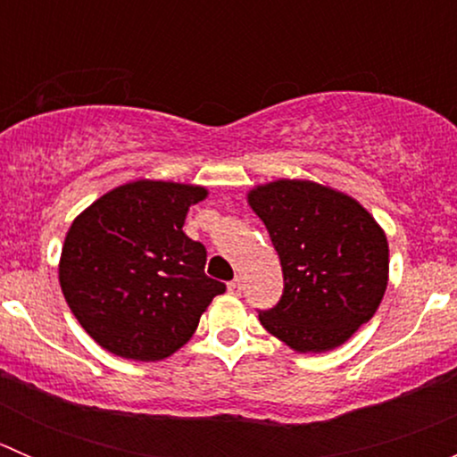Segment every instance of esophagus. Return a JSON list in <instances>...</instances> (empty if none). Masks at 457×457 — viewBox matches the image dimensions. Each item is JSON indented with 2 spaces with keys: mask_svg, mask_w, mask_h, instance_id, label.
Here are the masks:
<instances>
[{
  "mask_svg": "<svg viewBox=\"0 0 457 457\" xmlns=\"http://www.w3.org/2000/svg\"><path fill=\"white\" fill-rule=\"evenodd\" d=\"M228 292L232 294V296H238V294H241V280H238V278L229 280V283H228Z\"/></svg>",
  "mask_w": 457,
  "mask_h": 457,
  "instance_id": "34e87169",
  "label": "esophagus"
}]
</instances>
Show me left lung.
<instances>
[{
    "mask_svg": "<svg viewBox=\"0 0 457 457\" xmlns=\"http://www.w3.org/2000/svg\"><path fill=\"white\" fill-rule=\"evenodd\" d=\"M278 252L283 296L258 310L262 327L296 352L343 345L376 314L386 289L389 245L352 196L314 181L258 186L247 195Z\"/></svg>",
    "mask_w": 457,
    "mask_h": 457,
    "instance_id": "left-lung-1",
    "label": "left lung"
}]
</instances>
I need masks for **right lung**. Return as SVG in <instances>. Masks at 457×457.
<instances>
[{
  "label": "right lung",
  "instance_id": "1",
  "mask_svg": "<svg viewBox=\"0 0 457 457\" xmlns=\"http://www.w3.org/2000/svg\"><path fill=\"white\" fill-rule=\"evenodd\" d=\"M205 187L135 181L72 220L59 283L79 325L104 349L161 361L192 338L225 283L205 274L207 252L183 232Z\"/></svg>",
  "mask_w": 457,
  "mask_h": 457
}]
</instances>
